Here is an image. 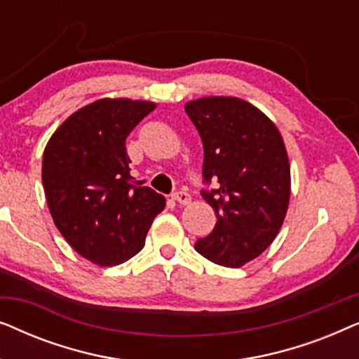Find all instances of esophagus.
<instances>
[{
  "mask_svg": "<svg viewBox=\"0 0 359 359\" xmlns=\"http://www.w3.org/2000/svg\"><path fill=\"white\" fill-rule=\"evenodd\" d=\"M173 199L181 205H188L191 203V196L188 193H184V191H178V193H175Z\"/></svg>",
  "mask_w": 359,
  "mask_h": 359,
  "instance_id": "34e87169",
  "label": "esophagus"
}]
</instances>
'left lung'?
Here are the masks:
<instances>
[{
  "instance_id": "obj_1",
  "label": "left lung",
  "mask_w": 359,
  "mask_h": 359,
  "mask_svg": "<svg viewBox=\"0 0 359 359\" xmlns=\"http://www.w3.org/2000/svg\"><path fill=\"white\" fill-rule=\"evenodd\" d=\"M184 109L203 139L204 180L217 183L201 193L217 222L194 248L215 264L240 268L273 243L286 217V145L276 124L242 97L204 96L186 102Z\"/></svg>"
}]
</instances>
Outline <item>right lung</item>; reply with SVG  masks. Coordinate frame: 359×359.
<instances>
[{
    "instance_id": "right-lung-1",
    "label": "right lung",
    "mask_w": 359,
    "mask_h": 359,
    "mask_svg": "<svg viewBox=\"0 0 359 359\" xmlns=\"http://www.w3.org/2000/svg\"><path fill=\"white\" fill-rule=\"evenodd\" d=\"M156 102L102 97L68 116L48 139L42 184L53 224L83 258L116 266L144 248L165 198L132 184L127 135Z\"/></svg>"
}]
</instances>
